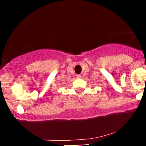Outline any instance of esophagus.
I'll return each mask as SVG.
<instances>
[{
	"mask_svg": "<svg viewBox=\"0 0 146 146\" xmlns=\"http://www.w3.org/2000/svg\"><path fill=\"white\" fill-rule=\"evenodd\" d=\"M76 76H77V78H81V77H82L80 75H77Z\"/></svg>",
	"mask_w": 146,
	"mask_h": 146,
	"instance_id": "1",
	"label": "esophagus"
}]
</instances>
